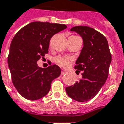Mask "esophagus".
Returning a JSON list of instances; mask_svg holds the SVG:
<instances>
[{"label": "esophagus", "mask_w": 124, "mask_h": 124, "mask_svg": "<svg viewBox=\"0 0 124 124\" xmlns=\"http://www.w3.org/2000/svg\"><path fill=\"white\" fill-rule=\"evenodd\" d=\"M66 74H67V71L63 70V71H62V72H61V76H64V75Z\"/></svg>", "instance_id": "esophagus-1"}]
</instances>
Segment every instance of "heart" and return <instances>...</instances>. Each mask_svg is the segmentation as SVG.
<instances>
[{"mask_svg":"<svg viewBox=\"0 0 124 124\" xmlns=\"http://www.w3.org/2000/svg\"><path fill=\"white\" fill-rule=\"evenodd\" d=\"M73 61H74V58L68 56H58L54 58L55 63L62 68H69Z\"/></svg>","mask_w":124,"mask_h":124,"instance_id":"obj_1","label":"heart"}]
</instances>
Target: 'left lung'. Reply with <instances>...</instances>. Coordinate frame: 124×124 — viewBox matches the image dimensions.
Instances as JSON below:
<instances>
[{"mask_svg":"<svg viewBox=\"0 0 124 124\" xmlns=\"http://www.w3.org/2000/svg\"><path fill=\"white\" fill-rule=\"evenodd\" d=\"M71 31L79 34L83 47L77 60L75 69L82 72V79L66 88L70 98L78 102L92 99L103 86L108 76L112 55L106 37L87 26H76Z\"/></svg>","mask_w":124,"mask_h":124,"instance_id":"8db88e82","label":"left lung"}]
</instances>
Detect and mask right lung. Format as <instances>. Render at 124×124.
<instances>
[{"label": "right lung", "mask_w": 124, "mask_h": 124, "mask_svg": "<svg viewBox=\"0 0 124 124\" xmlns=\"http://www.w3.org/2000/svg\"><path fill=\"white\" fill-rule=\"evenodd\" d=\"M66 27L64 24L34 22L14 37L8 64L12 83L23 97L35 101L45 97L52 81L60 75L61 70L57 65L42 68L37 62L48 53L52 37Z\"/></svg>", "instance_id": "obj_1"}]
</instances>
